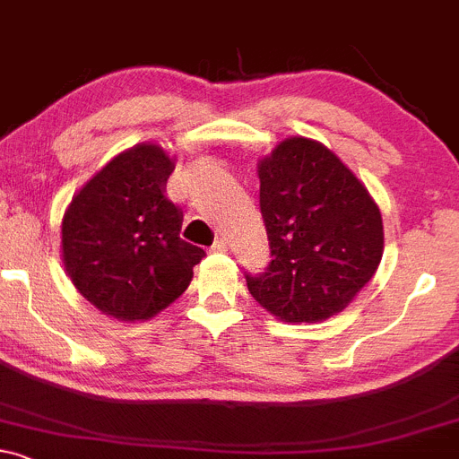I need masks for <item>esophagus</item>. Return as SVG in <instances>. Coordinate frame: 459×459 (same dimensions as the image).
<instances>
[{
  "mask_svg": "<svg viewBox=\"0 0 459 459\" xmlns=\"http://www.w3.org/2000/svg\"><path fill=\"white\" fill-rule=\"evenodd\" d=\"M230 247V243H228V238H225V236H219V238L214 240V245H212V249L214 251H225Z\"/></svg>",
  "mask_w": 459,
  "mask_h": 459,
  "instance_id": "1",
  "label": "esophagus"
}]
</instances>
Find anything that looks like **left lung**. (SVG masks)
Here are the masks:
<instances>
[{
    "label": "left lung",
    "instance_id": "8db88e82",
    "mask_svg": "<svg viewBox=\"0 0 459 459\" xmlns=\"http://www.w3.org/2000/svg\"><path fill=\"white\" fill-rule=\"evenodd\" d=\"M271 263L245 273L255 302L282 322H322L352 302L383 255L378 205L319 142L290 137L258 166Z\"/></svg>",
    "mask_w": 459,
    "mask_h": 459
}]
</instances>
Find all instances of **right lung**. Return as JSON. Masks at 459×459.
<instances>
[{"label": "right lung", "instance_id": "right-lung-1", "mask_svg": "<svg viewBox=\"0 0 459 459\" xmlns=\"http://www.w3.org/2000/svg\"><path fill=\"white\" fill-rule=\"evenodd\" d=\"M175 161L157 144L111 160L63 216L74 287L116 319H149L175 302L205 251L179 236L184 212L166 196Z\"/></svg>", "mask_w": 459, "mask_h": 459}]
</instances>
